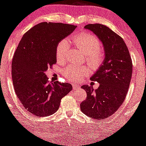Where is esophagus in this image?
Instances as JSON below:
<instances>
[{"instance_id": "esophagus-1", "label": "esophagus", "mask_w": 146, "mask_h": 146, "mask_svg": "<svg viewBox=\"0 0 146 146\" xmlns=\"http://www.w3.org/2000/svg\"><path fill=\"white\" fill-rule=\"evenodd\" d=\"M73 88L74 90H79L80 89V86L77 85H73Z\"/></svg>"}]
</instances>
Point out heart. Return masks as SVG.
Returning <instances> with one entry per match:
<instances>
[{
    "label": "heart",
    "instance_id": "heart-1",
    "mask_svg": "<svg viewBox=\"0 0 146 146\" xmlns=\"http://www.w3.org/2000/svg\"><path fill=\"white\" fill-rule=\"evenodd\" d=\"M75 45L84 54L86 62L94 68H98L104 60V54L100 50V42L97 38L90 33H83L72 38ZM70 44L67 40H62L56 47V61L59 64L64 62ZM63 73L68 80L76 82L88 73L85 67L69 66L64 69Z\"/></svg>",
    "mask_w": 146,
    "mask_h": 146
}]
</instances>
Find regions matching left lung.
Returning <instances> with one entry per match:
<instances>
[{
  "label": "left lung",
  "instance_id": "left-lung-1",
  "mask_svg": "<svg viewBox=\"0 0 146 146\" xmlns=\"http://www.w3.org/2000/svg\"><path fill=\"white\" fill-rule=\"evenodd\" d=\"M85 29L98 37L104 48V59L90 78L100 85H82L87 94L80 104L81 111L96 119H105L114 114L124 102L132 75V61L125 41L108 27L100 24H87Z\"/></svg>",
  "mask_w": 146,
  "mask_h": 146
}]
</instances>
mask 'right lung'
<instances>
[{
    "label": "right lung",
    "mask_w": 146,
    "mask_h": 146,
    "mask_svg": "<svg viewBox=\"0 0 146 146\" xmlns=\"http://www.w3.org/2000/svg\"><path fill=\"white\" fill-rule=\"evenodd\" d=\"M76 27L61 23H40L23 36L15 51L12 62L15 93L25 109L38 117L57 111L61 99L73 89L66 82H50L45 72L56 63V45Z\"/></svg>",
    "instance_id": "1"
}]
</instances>
